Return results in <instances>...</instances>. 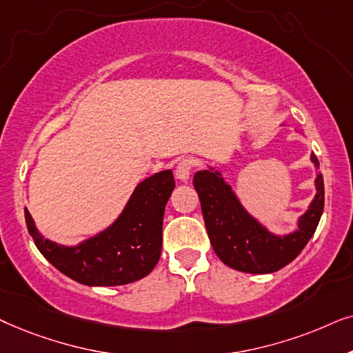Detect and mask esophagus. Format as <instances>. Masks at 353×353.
Segmentation results:
<instances>
[{"label": "esophagus", "mask_w": 353, "mask_h": 353, "mask_svg": "<svg viewBox=\"0 0 353 353\" xmlns=\"http://www.w3.org/2000/svg\"><path fill=\"white\" fill-rule=\"evenodd\" d=\"M192 168H194V161H192V159H182V161L177 164V168H176V177H177V179H179L181 182L189 181Z\"/></svg>", "instance_id": "34e87169"}]
</instances>
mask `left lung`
Segmentation results:
<instances>
[{"mask_svg":"<svg viewBox=\"0 0 353 353\" xmlns=\"http://www.w3.org/2000/svg\"><path fill=\"white\" fill-rule=\"evenodd\" d=\"M299 132V130H297ZM312 163L319 169L318 158ZM194 187L200 196L206 232L219 260L232 270L252 274H268L295 260L316 231L324 208L323 174L316 172L314 199L297 219L289 234H274L248 213L223 172L213 166L195 172Z\"/></svg>","mask_w":353,"mask_h":353,"instance_id":"obj_1","label":"left lung"}]
</instances>
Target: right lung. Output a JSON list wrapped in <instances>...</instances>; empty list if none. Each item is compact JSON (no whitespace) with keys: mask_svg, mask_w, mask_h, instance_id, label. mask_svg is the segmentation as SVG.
<instances>
[{"mask_svg":"<svg viewBox=\"0 0 353 353\" xmlns=\"http://www.w3.org/2000/svg\"><path fill=\"white\" fill-rule=\"evenodd\" d=\"M174 185L171 169L139 182L112 224L77 245L46 239L26 208L27 229L41 255L77 283L90 288L135 283L153 271L161 255L163 216Z\"/></svg>","mask_w":353,"mask_h":353,"instance_id":"add662e5","label":"right lung"}]
</instances>
